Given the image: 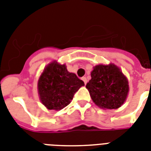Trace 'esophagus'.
<instances>
[{
    "instance_id": "obj_1",
    "label": "esophagus",
    "mask_w": 151,
    "mask_h": 151,
    "mask_svg": "<svg viewBox=\"0 0 151 151\" xmlns=\"http://www.w3.org/2000/svg\"><path fill=\"white\" fill-rule=\"evenodd\" d=\"M81 79H82V81H84V82H85V85H86V84H87V82H88V81H87V78H85V77H83V78H81Z\"/></svg>"
}]
</instances>
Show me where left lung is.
Returning <instances> with one entry per match:
<instances>
[{
    "mask_svg": "<svg viewBox=\"0 0 151 151\" xmlns=\"http://www.w3.org/2000/svg\"><path fill=\"white\" fill-rule=\"evenodd\" d=\"M91 80L86 88L95 104L102 109H118L125 102L129 92V81L114 63L93 66Z\"/></svg>",
    "mask_w": 151,
    "mask_h": 151,
    "instance_id": "8db88e82",
    "label": "left lung"
}]
</instances>
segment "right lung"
Listing matches in <instances>:
<instances>
[{"mask_svg": "<svg viewBox=\"0 0 151 151\" xmlns=\"http://www.w3.org/2000/svg\"><path fill=\"white\" fill-rule=\"evenodd\" d=\"M85 83L75 73H70L66 64L56 60L45 67L37 81L41 103L48 110H60L69 105L75 93Z\"/></svg>", "mask_w": 151, "mask_h": 151, "instance_id": "right-lung-1", "label": "right lung"}]
</instances>
